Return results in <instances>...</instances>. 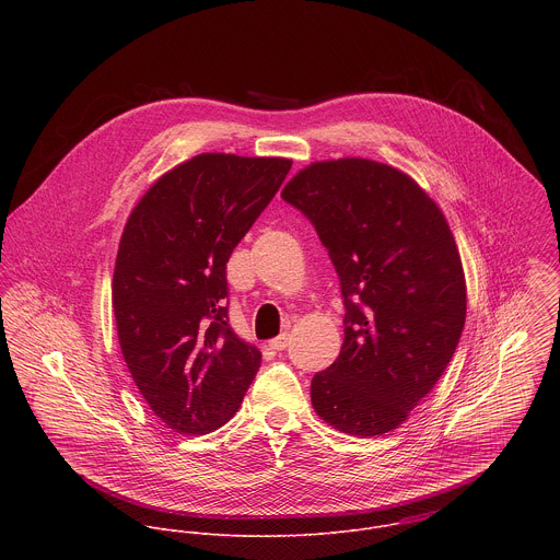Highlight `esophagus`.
<instances>
[{
  "instance_id": "34e87169",
  "label": "esophagus",
  "mask_w": 560,
  "mask_h": 560,
  "mask_svg": "<svg viewBox=\"0 0 560 560\" xmlns=\"http://www.w3.org/2000/svg\"><path fill=\"white\" fill-rule=\"evenodd\" d=\"M289 342H291V336L284 331V334L276 336L273 340H269V347H271V349H276V351H282V349H287V347H289Z\"/></svg>"
}]
</instances>
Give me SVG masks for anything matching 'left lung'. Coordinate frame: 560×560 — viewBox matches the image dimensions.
Listing matches in <instances>:
<instances>
[{
    "mask_svg": "<svg viewBox=\"0 0 560 560\" xmlns=\"http://www.w3.org/2000/svg\"><path fill=\"white\" fill-rule=\"evenodd\" d=\"M282 198L315 226L345 302L340 355L313 377V407L342 433H388L438 384L464 331L448 222L405 172L360 158L311 163Z\"/></svg>",
    "mask_w": 560,
    "mask_h": 560,
    "instance_id": "8db88e82",
    "label": "left lung"
}]
</instances>
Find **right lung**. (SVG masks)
I'll use <instances>...</instances> for the list:
<instances>
[{"label":"right lung","mask_w":560,"mask_h":560,"mask_svg":"<svg viewBox=\"0 0 560 560\" xmlns=\"http://www.w3.org/2000/svg\"><path fill=\"white\" fill-rule=\"evenodd\" d=\"M291 170L282 158L196 155L153 183L122 231L112 304L127 369L176 433L240 409L260 351L229 323L226 262Z\"/></svg>","instance_id":"right-lung-1"}]
</instances>
